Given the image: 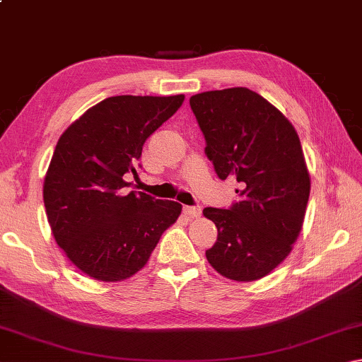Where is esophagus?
I'll return each instance as SVG.
<instances>
[{
	"label": "esophagus",
	"instance_id": "34e87169",
	"mask_svg": "<svg viewBox=\"0 0 362 362\" xmlns=\"http://www.w3.org/2000/svg\"><path fill=\"white\" fill-rule=\"evenodd\" d=\"M201 207L199 206H185L183 207V214H185V216H188L189 218H198V217H201Z\"/></svg>",
	"mask_w": 362,
	"mask_h": 362
}]
</instances>
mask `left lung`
Instances as JSON below:
<instances>
[{"label":"left lung","instance_id":"left-lung-1","mask_svg":"<svg viewBox=\"0 0 362 362\" xmlns=\"http://www.w3.org/2000/svg\"><path fill=\"white\" fill-rule=\"evenodd\" d=\"M189 107L218 179L240 183L230 209L203 211L218 231L207 262L228 279L257 281L291 254L302 230L310 174L300 139L276 107L247 88L196 94Z\"/></svg>","mask_w":362,"mask_h":362}]
</instances>
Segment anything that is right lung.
I'll return each instance as SVG.
<instances>
[{"label":"right lung","mask_w":362,"mask_h":362,"mask_svg":"<svg viewBox=\"0 0 362 362\" xmlns=\"http://www.w3.org/2000/svg\"><path fill=\"white\" fill-rule=\"evenodd\" d=\"M185 95H116L70 124L54 150L42 185L47 222L65 255L84 274L116 283L148 262L182 204L144 192L124 193L137 175L145 140Z\"/></svg>","instance_id":"1"}]
</instances>
